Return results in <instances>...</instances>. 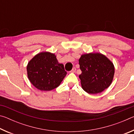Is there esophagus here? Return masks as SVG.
Returning a JSON list of instances; mask_svg holds the SVG:
<instances>
[{
    "instance_id": "obj_1",
    "label": "esophagus",
    "mask_w": 134,
    "mask_h": 134,
    "mask_svg": "<svg viewBox=\"0 0 134 134\" xmlns=\"http://www.w3.org/2000/svg\"><path fill=\"white\" fill-rule=\"evenodd\" d=\"M76 71V69L75 67H74V68H72V69L71 70V71L70 72H75Z\"/></svg>"
}]
</instances>
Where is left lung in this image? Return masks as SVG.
I'll return each mask as SVG.
<instances>
[{"label": "left lung", "mask_w": 134, "mask_h": 134, "mask_svg": "<svg viewBox=\"0 0 134 134\" xmlns=\"http://www.w3.org/2000/svg\"><path fill=\"white\" fill-rule=\"evenodd\" d=\"M79 75L83 89L89 94L102 92L112 83L115 73L113 64L101 53L83 54L79 60Z\"/></svg>", "instance_id": "left-lung-1"}]
</instances>
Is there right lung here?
I'll list each match as a JSON object with an SVG mask.
<instances>
[{"label": "right lung", "instance_id": "add662e5", "mask_svg": "<svg viewBox=\"0 0 134 134\" xmlns=\"http://www.w3.org/2000/svg\"><path fill=\"white\" fill-rule=\"evenodd\" d=\"M30 82L38 90L49 91L57 87L67 74L64 65L49 52L38 53L29 61L26 67Z\"/></svg>", "mask_w": 134, "mask_h": 134}]
</instances>
